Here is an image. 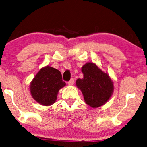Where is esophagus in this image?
<instances>
[{
  "instance_id": "1",
  "label": "esophagus",
  "mask_w": 147,
  "mask_h": 147,
  "mask_svg": "<svg viewBox=\"0 0 147 147\" xmlns=\"http://www.w3.org/2000/svg\"><path fill=\"white\" fill-rule=\"evenodd\" d=\"M67 84H69V86H72V85H73L74 84V78H71V79L70 80H69V82H68Z\"/></svg>"
}]
</instances>
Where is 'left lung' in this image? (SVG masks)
<instances>
[{"label": "left lung", "instance_id": "1", "mask_svg": "<svg viewBox=\"0 0 147 147\" xmlns=\"http://www.w3.org/2000/svg\"><path fill=\"white\" fill-rule=\"evenodd\" d=\"M83 78H78L76 86L82 92L86 103L92 108L105 104L113 94V82L109 76L93 63L82 67Z\"/></svg>", "mask_w": 147, "mask_h": 147}]
</instances>
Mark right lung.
I'll list each match as a JSON object with an SVG mask.
<instances>
[{
    "mask_svg": "<svg viewBox=\"0 0 147 147\" xmlns=\"http://www.w3.org/2000/svg\"><path fill=\"white\" fill-rule=\"evenodd\" d=\"M61 72L50 66L42 68L32 80L30 90L33 98L42 105L55 103L59 90L65 86Z\"/></svg>",
    "mask_w": 147,
    "mask_h": 147,
    "instance_id": "obj_1",
    "label": "right lung"
}]
</instances>
